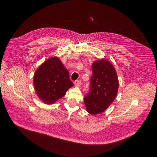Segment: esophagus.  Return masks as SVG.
Here are the masks:
<instances>
[{
    "mask_svg": "<svg viewBox=\"0 0 157 157\" xmlns=\"http://www.w3.org/2000/svg\"><path fill=\"white\" fill-rule=\"evenodd\" d=\"M81 85V82L79 80H76L74 81V85H75L76 87H79L80 86V85Z\"/></svg>",
    "mask_w": 157,
    "mask_h": 157,
    "instance_id": "1",
    "label": "esophagus"
}]
</instances>
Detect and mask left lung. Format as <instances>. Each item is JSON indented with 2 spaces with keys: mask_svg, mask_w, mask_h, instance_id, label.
Here are the masks:
<instances>
[{
  "mask_svg": "<svg viewBox=\"0 0 157 157\" xmlns=\"http://www.w3.org/2000/svg\"><path fill=\"white\" fill-rule=\"evenodd\" d=\"M90 89L84 98L86 110L95 115L105 111L116 98L119 81L116 69L108 60L95 61L92 65Z\"/></svg>",
  "mask_w": 157,
  "mask_h": 157,
  "instance_id": "8db88e82",
  "label": "left lung"
}]
</instances>
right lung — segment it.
Here are the masks:
<instances>
[{"mask_svg": "<svg viewBox=\"0 0 157 157\" xmlns=\"http://www.w3.org/2000/svg\"><path fill=\"white\" fill-rule=\"evenodd\" d=\"M33 82L38 97L46 104L55 103L74 85L68 70L57 56L49 58L39 66Z\"/></svg>", "mask_w": 157, "mask_h": 157, "instance_id": "add662e5", "label": "right lung"}]
</instances>
